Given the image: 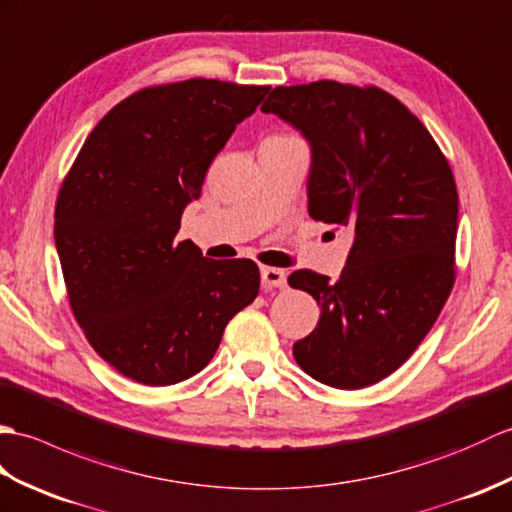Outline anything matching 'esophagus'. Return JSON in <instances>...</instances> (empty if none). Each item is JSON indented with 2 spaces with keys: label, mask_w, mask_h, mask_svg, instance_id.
<instances>
[{
  "label": "esophagus",
  "mask_w": 512,
  "mask_h": 512,
  "mask_svg": "<svg viewBox=\"0 0 512 512\" xmlns=\"http://www.w3.org/2000/svg\"><path fill=\"white\" fill-rule=\"evenodd\" d=\"M260 282L263 289H282L287 285V274L276 267H260Z\"/></svg>",
  "instance_id": "1"
}]
</instances>
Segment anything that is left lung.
Returning a JSON list of instances; mask_svg holds the SVG:
<instances>
[{"label":"left lung","mask_w":512,"mask_h":512,"mask_svg":"<svg viewBox=\"0 0 512 512\" xmlns=\"http://www.w3.org/2000/svg\"><path fill=\"white\" fill-rule=\"evenodd\" d=\"M260 111L309 142V217L352 232L337 282L309 269L289 276L322 309L293 357L331 388H366L410 359L449 298L456 181L423 122L383 89L276 87Z\"/></svg>","instance_id":"1"}]
</instances>
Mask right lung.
Returning a JSON list of instances; mask_svg holds the SVG:
<instances>
[{"instance_id": "add662e5", "label": "right lung", "mask_w": 512, "mask_h": 512, "mask_svg": "<svg viewBox=\"0 0 512 512\" xmlns=\"http://www.w3.org/2000/svg\"><path fill=\"white\" fill-rule=\"evenodd\" d=\"M269 87L208 78L118 102L65 177L54 243L76 322L124 377L173 385L208 366L260 287L254 260H212L175 236L203 177Z\"/></svg>"}]
</instances>
